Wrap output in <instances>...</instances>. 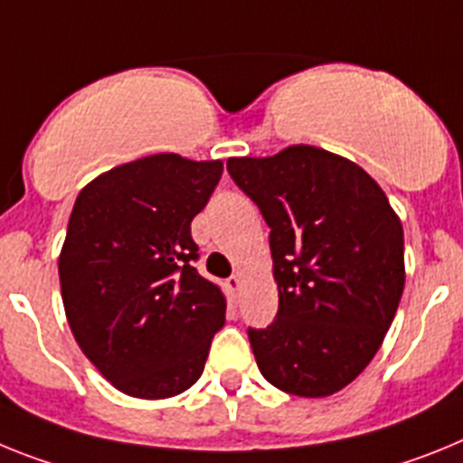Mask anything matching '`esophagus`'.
I'll use <instances>...</instances> for the list:
<instances>
[{"mask_svg":"<svg viewBox=\"0 0 463 463\" xmlns=\"http://www.w3.org/2000/svg\"><path fill=\"white\" fill-rule=\"evenodd\" d=\"M226 287H228V291H231L232 298H237V296H240V291H242V277H240V275L228 277Z\"/></svg>","mask_w":463,"mask_h":463,"instance_id":"1","label":"esophagus"}]
</instances>
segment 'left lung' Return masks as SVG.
I'll return each mask as SVG.
<instances>
[{"label": "left lung", "instance_id": "8db88e82", "mask_svg": "<svg viewBox=\"0 0 463 463\" xmlns=\"http://www.w3.org/2000/svg\"><path fill=\"white\" fill-rule=\"evenodd\" d=\"M228 172L270 226L279 309L249 328L259 371L293 396H331L371 364L399 309V214L364 167L309 144L228 158Z\"/></svg>", "mask_w": 463, "mask_h": 463}]
</instances>
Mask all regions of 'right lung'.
<instances>
[{
  "mask_svg": "<svg viewBox=\"0 0 463 463\" xmlns=\"http://www.w3.org/2000/svg\"><path fill=\"white\" fill-rule=\"evenodd\" d=\"M221 160L154 154L81 188L58 259L64 315L90 364L135 399H170L204 371L226 296L191 237Z\"/></svg>",
  "mask_w": 463,
  "mask_h": 463,
  "instance_id": "right-lung-1",
  "label": "right lung"
}]
</instances>
